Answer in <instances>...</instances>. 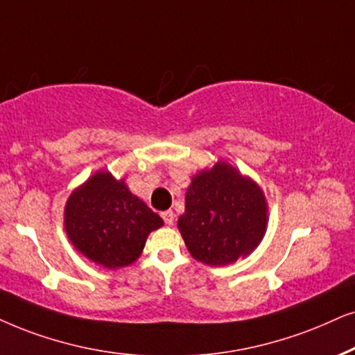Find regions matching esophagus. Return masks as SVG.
Here are the masks:
<instances>
[{
  "label": "esophagus",
  "mask_w": 355,
  "mask_h": 355,
  "mask_svg": "<svg viewBox=\"0 0 355 355\" xmlns=\"http://www.w3.org/2000/svg\"><path fill=\"white\" fill-rule=\"evenodd\" d=\"M162 219L165 221V224H168V226H172L173 221H175V214H173V211H172V209L164 211V213H162Z\"/></svg>",
  "instance_id": "esophagus-1"
}]
</instances>
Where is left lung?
<instances>
[{"label": "left lung", "mask_w": 355, "mask_h": 355, "mask_svg": "<svg viewBox=\"0 0 355 355\" xmlns=\"http://www.w3.org/2000/svg\"><path fill=\"white\" fill-rule=\"evenodd\" d=\"M267 205L260 188L231 165L200 172L187 191L178 230L190 254L208 266H226L262 241Z\"/></svg>", "instance_id": "obj_1"}]
</instances>
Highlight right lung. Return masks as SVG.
I'll return each instance as SVG.
<instances>
[{"mask_svg": "<svg viewBox=\"0 0 355 355\" xmlns=\"http://www.w3.org/2000/svg\"><path fill=\"white\" fill-rule=\"evenodd\" d=\"M160 226L162 218L134 196L124 180H114L107 172L88 178L65 206V231L71 244L107 268L132 263L147 236Z\"/></svg>", "mask_w": 355, "mask_h": 355, "instance_id": "obj_1", "label": "right lung"}]
</instances>
